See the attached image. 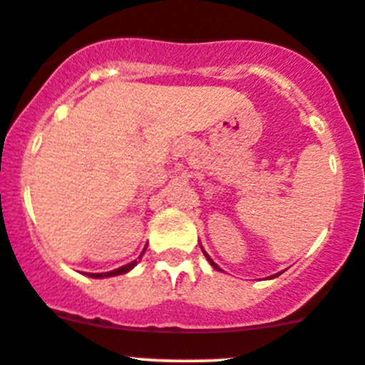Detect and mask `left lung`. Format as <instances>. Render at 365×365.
I'll return each mask as SVG.
<instances>
[{"label":"left lung","mask_w":365,"mask_h":365,"mask_svg":"<svg viewBox=\"0 0 365 365\" xmlns=\"http://www.w3.org/2000/svg\"><path fill=\"white\" fill-rule=\"evenodd\" d=\"M200 247H202V246H200ZM202 251H204V255H205V258H207V262H209V264H210V265H212V267H214V269H216V270H221V269H220V267H217L216 264H214V262H212V258H210V257H209V255H207V253H205V250H204V247H202ZM279 274H281V272H277V274H274V276H270V279H274V277H277V276H279Z\"/></svg>","instance_id":"obj_1"}]
</instances>
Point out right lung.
<instances>
[{
  "mask_svg": "<svg viewBox=\"0 0 365 365\" xmlns=\"http://www.w3.org/2000/svg\"><path fill=\"white\" fill-rule=\"evenodd\" d=\"M142 255H144V251H142ZM142 255H140V257H138V260H140V258H142ZM138 260H133V262H131V264H126V265L119 267V269H115V270H110V272H101V274H91V272H88V274H86V276H89V277H95V279H101V277L121 276V274H126V272H130V270L133 269V267L138 264Z\"/></svg>",
  "mask_w": 365,
  "mask_h": 365,
  "instance_id": "obj_1",
  "label": "right lung"
}]
</instances>
